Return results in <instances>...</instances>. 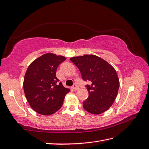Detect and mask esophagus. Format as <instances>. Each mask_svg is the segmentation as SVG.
Segmentation results:
<instances>
[{"mask_svg":"<svg viewBox=\"0 0 149 149\" xmlns=\"http://www.w3.org/2000/svg\"><path fill=\"white\" fill-rule=\"evenodd\" d=\"M72 88H73L74 90H78V89H79V88L76 84H74L73 86V87H72Z\"/></svg>","mask_w":149,"mask_h":149,"instance_id":"34e87169","label":"esophagus"}]
</instances>
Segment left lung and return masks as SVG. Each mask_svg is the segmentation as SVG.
<instances>
[{
	"label": "left lung",
	"instance_id": "obj_1",
	"mask_svg": "<svg viewBox=\"0 0 149 149\" xmlns=\"http://www.w3.org/2000/svg\"><path fill=\"white\" fill-rule=\"evenodd\" d=\"M70 61L80 71L87 85L88 98L83 102V108L98 115L107 111L113 104L119 88V80L114 68L103 59L94 54L72 57Z\"/></svg>",
	"mask_w": 149,
	"mask_h": 149
}]
</instances>
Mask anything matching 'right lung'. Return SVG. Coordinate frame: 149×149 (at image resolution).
<instances>
[{
    "mask_svg": "<svg viewBox=\"0 0 149 149\" xmlns=\"http://www.w3.org/2000/svg\"><path fill=\"white\" fill-rule=\"evenodd\" d=\"M66 58L46 53L33 61L28 67L23 81L26 98L33 110L49 116L61 109L70 89L65 88L56 77L58 65Z\"/></svg>",
    "mask_w": 149,
    "mask_h": 149,
    "instance_id": "right-lung-1",
    "label": "right lung"
}]
</instances>
